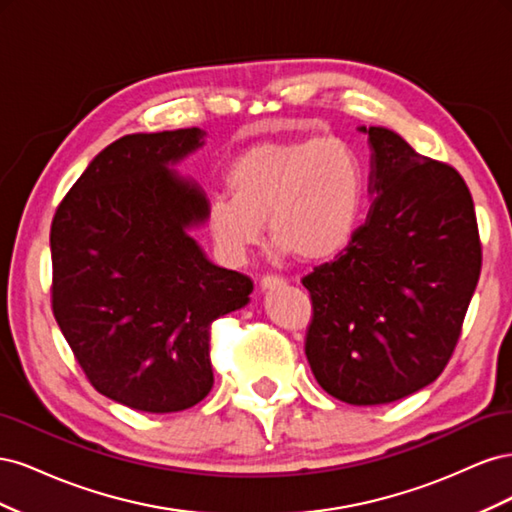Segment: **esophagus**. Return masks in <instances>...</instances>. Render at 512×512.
Wrapping results in <instances>:
<instances>
[{
	"label": "esophagus",
	"mask_w": 512,
	"mask_h": 512,
	"mask_svg": "<svg viewBox=\"0 0 512 512\" xmlns=\"http://www.w3.org/2000/svg\"><path fill=\"white\" fill-rule=\"evenodd\" d=\"M286 284V280L284 277H280V275H262L260 277V288L262 290H269V288H277V286H284Z\"/></svg>",
	"instance_id": "34e87169"
}]
</instances>
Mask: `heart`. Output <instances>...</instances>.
Returning <instances> with one entry per match:
<instances>
[{"label":"heart","instance_id":"heart-1","mask_svg":"<svg viewBox=\"0 0 512 512\" xmlns=\"http://www.w3.org/2000/svg\"><path fill=\"white\" fill-rule=\"evenodd\" d=\"M209 205L207 226L228 258H243L269 237L301 260L339 254L354 237L365 200L359 153L342 138H299L241 151L226 166Z\"/></svg>","mask_w":512,"mask_h":512}]
</instances>
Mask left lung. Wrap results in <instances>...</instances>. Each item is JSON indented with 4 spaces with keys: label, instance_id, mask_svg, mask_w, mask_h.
<instances>
[{
    "label": "left lung",
    "instance_id": "8db88e82",
    "mask_svg": "<svg viewBox=\"0 0 512 512\" xmlns=\"http://www.w3.org/2000/svg\"><path fill=\"white\" fill-rule=\"evenodd\" d=\"M369 136L367 220L333 262L303 277L314 316L305 354L352 406L391 404L436 380L459 342L483 252L472 194L453 166L386 128Z\"/></svg>",
    "mask_w": 512,
    "mask_h": 512
}]
</instances>
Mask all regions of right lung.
<instances>
[{"label": "right lung", "instance_id": "right-lung-1", "mask_svg": "<svg viewBox=\"0 0 512 512\" xmlns=\"http://www.w3.org/2000/svg\"><path fill=\"white\" fill-rule=\"evenodd\" d=\"M198 128L128 134L100 151L51 224L53 314L91 386L119 404L179 412L213 386L211 322L250 301V277L215 267L190 230L209 200L175 164Z\"/></svg>", "mask_w": 512, "mask_h": 512}]
</instances>
